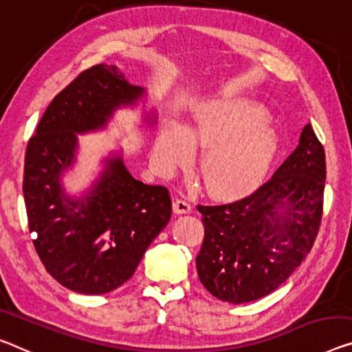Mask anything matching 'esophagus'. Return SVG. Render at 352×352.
I'll return each mask as SVG.
<instances>
[{
  "label": "esophagus",
  "mask_w": 352,
  "mask_h": 352,
  "mask_svg": "<svg viewBox=\"0 0 352 352\" xmlns=\"http://www.w3.org/2000/svg\"><path fill=\"white\" fill-rule=\"evenodd\" d=\"M173 209H175L176 214H188L192 210V204L184 198H177L173 203Z\"/></svg>",
  "instance_id": "esophagus-1"
}]
</instances>
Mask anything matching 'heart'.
Listing matches in <instances>:
<instances>
[{"label": "heart", "instance_id": "1", "mask_svg": "<svg viewBox=\"0 0 352 352\" xmlns=\"http://www.w3.org/2000/svg\"><path fill=\"white\" fill-rule=\"evenodd\" d=\"M203 146L199 173L210 195L237 198L261 186L278 151V137L263 104L247 97H217L195 104L188 127L166 121L155 142L160 170L186 165Z\"/></svg>", "mask_w": 352, "mask_h": 352}]
</instances>
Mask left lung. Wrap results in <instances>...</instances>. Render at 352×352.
I'll list each match as a JSON object with an SVG mask.
<instances>
[{"label": "left lung", "mask_w": 352, "mask_h": 352, "mask_svg": "<svg viewBox=\"0 0 352 352\" xmlns=\"http://www.w3.org/2000/svg\"><path fill=\"white\" fill-rule=\"evenodd\" d=\"M326 154L310 124L272 179L239 201L198 206L204 241L199 282L230 304L258 300L300 266L320 228Z\"/></svg>", "instance_id": "1"}]
</instances>
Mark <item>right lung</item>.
I'll list each match as a JSON object with an SVG mask.
<instances>
[{
	"label": "right lung",
	"mask_w": 352,
	"mask_h": 352,
	"mask_svg": "<svg viewBox=\"0 0 352 352\" xmlns=\"http://www.w3.org/2000/svg\"><path fill=\"white\" fill-rule=\"evenodd\" d=\"M148 99L116 66L97 64L59 93L42 116L25 157L23 195L30 231L47 272L80 294H107L132 277L155 236L171 217L170 193L135 179L122 151L100 160L94 181L69 193L64 176L80 154L78 135L107 129L121 108ZM157 111L143 110L154 127Z\"/></svg>",
	"instance_id": "add662e5"
}]
</instances>
